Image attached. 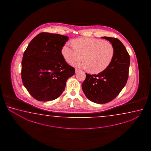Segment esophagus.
<instances>
[{
    "label": "esophagus",
    "instance_id": "obj_1",
    "mask_svg": "<svg viewBox=\"0 0 151 151\" xmlns=\"http://www.w3.org/2000/svg\"><path fill=\"white\" fill-rule=\"evenodd\" d=\"M79 71H80L79 69H77V68H76V69H75V72H76V73H77V72H79Z\"/></svg>",
    "mask_w": 151,
    "mask_h": 151
}]
</instances>
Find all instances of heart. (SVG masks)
<instances>
[{
    "mask_svg": "<svg viewBox=\"0 0 151 151\" xmlns=\"http://www.w3.org/2000/svg\"><path fill=\"white\" fill-rule=\"evenodd\" d=\"M73 46L69 43L62 48V54L68 62L84 69H90L94 73L105 70L110 64L114 55L113 44L108 41L92 38H79L73 41Z\"/></svg>",
    "mask_w": 151,
    "mask_h": 151,
    "instance_id": "b5f03b06",
    "label": "heart"
}]
</instances>
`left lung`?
Segmentation results:
<instances>
[{
	"mask_svg": "<svg viewBox=\"0 0 151 151\" xmlns=\"http://www.w3.org/2000/svg\"><path fill=\"white\" fill-rule=\"evenodd\" d=\"M109 41L114 48V55L109 65L96 74L86 73L82 83L84 95L92 102L99 104L111 101L125 87L128 79L130 57L125 47L117 38L102 37Z\"/></svg>",
	"mask_w": 151,
	"mask_h": 151,
	"instance_id": "obj_1",
	"label": "left lung"
}]
</instances>
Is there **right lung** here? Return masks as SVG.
Wrapping results in <instances>:
<instances>
[{
	"label": "right lung",
	"mask_w": 151,
	"mask_h": 151,
	"mask_svg": "<svg viewBox=\"0 0 151 151\" xmlns=\"http://www.w3.org/2000/svg\"><path fill=\"white\" fill-rule=\"evenodd\" d=\"M68 36L41 33L31 41L23 55L22 79L29 94L35 99H55L63 92L67 80L75 73L65 61L62 48Z\"/></svg>",
	"instance_id": "1"
}]
</instances>
